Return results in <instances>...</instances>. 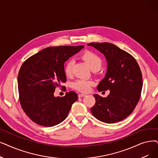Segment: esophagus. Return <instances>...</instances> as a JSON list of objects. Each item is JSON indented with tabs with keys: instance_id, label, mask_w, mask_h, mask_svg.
I'll list each match as a JSON object with an SVG mask.
<instances>
[{
	"instance_id": "obj_1",
	"label": "esophagus",
	"mask_w": 158,
	"mask_h": 158,
	"mask_svg": "<svg viewBox=\"0 0 158 158\" xmlns=\"http://www.w3.org/2000/svg\"><path fill=\"white\" fill-rule=\"evenodd\" d=\"M86 95L85 94H79V95H78V97L79 98H83V97H84V96H85Z\"/></svg>"
}]
</instances>
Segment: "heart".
<instances>
[{
	"label": "heart",
	"mask_w": 158,
	"mask_h": 158,
	"mask_svg": "<svg viewBox=\"0 0 158 158\" xmlns=\"http://www.w3.org/2000/svg\"><path fill=\"white\" fill-rule=\"evenodd\" d=\"M83 59L85 62L88 64V66L90 67V69H100L102 65V60L101 59L94 53L87 52L83 55ZM74 63L73 59H70L67 62L66 66L64 67V73L67 75L69 76L72 74V67ZM94 85V82L91 80L79 79L75 81L72 83V86L75 90H77L81 92H87L91 88V86Z\"/></svg>",
	"instance_id": "1"
}]
</instances>
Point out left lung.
I'll return each instance as SVG.
<instances>
[{
	"mask_svg": "<svg viewBox=\"0 0 158 158\" xmlns=\"http://www.w3.org/2000/svg\"><path fill=\"white\" fill-rule=\"evenodd\" d=\"M88 46L95 48L106 58V73L98 90H110L106 98L94 95L95 104L90 110L102 122L122 121L133 112L139 100L143 87L140 68L131 55L113 44L92 43Z\"/></svg>",
	"mask_w": 158,
	"mask_h": 158,
	"instance_id": "8db88e82",
	"label": "left lung"
}]
</instances>
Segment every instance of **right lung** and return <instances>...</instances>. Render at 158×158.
<instances>
[{
	"instance_id": "add662e5",
	"label": "right lung",
	"mask_w": 158,
	"mask_h": 158,
	"mask_svg": "<svg viewBox=\"0 0 158 158\" xmlns=\"http://www.w3.org/2000/svg\"><path fill=\"white\" fill-rule=\"evenodd\" d=\"M84 47H48L22 64L17 79L19 100L23 110L33 122L49 127L66 118L78 99L77 94L70 91L63 97H55L54 92L66 81V61Z\"/></svg>"
}]
</instances>
